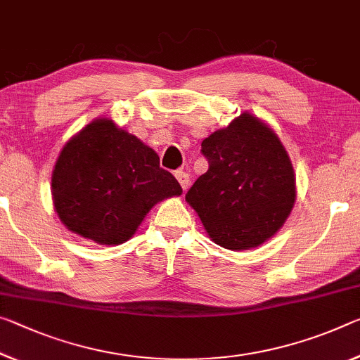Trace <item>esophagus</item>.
Here are the masks:
<instances>
[{
    "label": "esophagus",
    "mask_w": 360,
    "mask_h": 360,
    "mask_svg": "<svg viewBox=\"0 0 360 360\" xmlns=\"http://www.w3.org/2000/svg\"><path fill=\"white\" fill-rule=\"evenodd\" d=\"M176 179L179 181V184L182 187V191H186L191 184V176L184 173V171H176Z\"/></svg>",
    "instance_id": "34e87169"
}]
</instances>
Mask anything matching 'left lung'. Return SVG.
Returning <instances> with one entry per match:
<instances>
[{
	"instance_id": "left-lung-1",
	"label": "left lung",
	"mask_w": 360,
	"mask_h": 360,
	"mask_svg": "<svg viewBox=\"0 0 360 360\" xmlns=\"http://www.w3.org/2000/svg\"><path fill=\"white\" fill-rule=\"evenodd\" d=\"M208 171L186 193L208 236L248 250L271 238L296 198L295 171L278 136L245 112L202 142Z\"/></svg>"
}]
</instances>
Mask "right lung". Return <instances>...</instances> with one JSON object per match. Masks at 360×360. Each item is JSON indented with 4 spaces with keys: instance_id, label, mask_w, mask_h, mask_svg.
<instances>
[{
    "instance_id": "1",
    "label": "right lung",
    "mask_w": 360,
    "mask_h": 360,
    "mask_svg": "<svg viewBox=\"0 0 360 360\" xmlns=\"http://www.w3.org/2000/svg\"><path fill=\"white\" fill-rule=\"evenodd\" d=\"M51 187L67 229L99 245L129 240L153 205L182 193L155 150L108 118L94 120L67 142Z\"/></svg>"
}]
</instances>
